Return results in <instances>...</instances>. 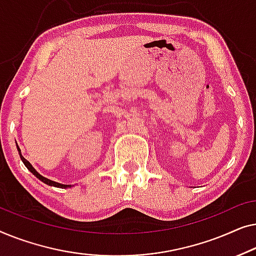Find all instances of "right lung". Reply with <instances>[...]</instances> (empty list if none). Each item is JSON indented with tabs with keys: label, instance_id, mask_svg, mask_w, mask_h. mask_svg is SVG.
<instances>
[{
	"label": "right lung",
	"instance_id": "1",
	"mask_svg": "<svg viewBox=\"0 0 256 256\" xmlns=\"http://www.w3.org/2000/svg\"><path fill=\"white\" fill-rule=\"evenodd\" d=\"M17 150H18V152H20V159H22V161H23V164L26 166V168L28 169V170H30L32 174H34L36 178H38L39 180H40V181H42L44 183H46V184H48V186H58V188H64V189H66V188H70V186H67V184H61V183H58V182H54V181H51V180H48V178H44V176H42L40 174H39L38 172H36V169L32 167L31 166V164L28 162V161L26 160V159H24V156H22L20 154V147L17 146Z\"/></svg>",
	"mask_w": 256,
	"mask_h": 256
}]
</instances>
